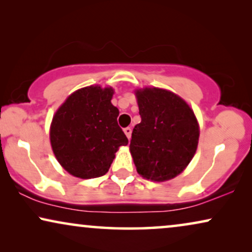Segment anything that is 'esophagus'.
Segmentation results:
<instances>
[{"instance_id":"esophagus-1","label":"esophagus","mask_w":252,"mask_h":252,"mask_svg":"<svg viewBox=\"0 0 252 252\" xmlns=\"http://www.w3.org/2000/svg\"><path fill=\"white\" fill-rule=\"evenodd\" d=\"M124 132H125L126 136L128 137V140H129L130 135H132V128H130V127H126V128H124Z\"/></svg>"}]
</instances>
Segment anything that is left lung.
<instances>
[{
	"label": "left lung",
	"mask_w": 252,
	"mask_h": 252,
	"mask_svg": "<svg viewBox=\"0 0 252 252\" xmlns=\"http://www.w3.org/2000/svg\"><path fill=\"white\" fill-rule=\"evenodd\" d=\"M141 123L129 150L137 173L153 181L173 179L190 163L199 129L192 110L173 93L159 88L136 92Z\"/></svg>",
	"instance_id": "obj_1"
}]
</instances>
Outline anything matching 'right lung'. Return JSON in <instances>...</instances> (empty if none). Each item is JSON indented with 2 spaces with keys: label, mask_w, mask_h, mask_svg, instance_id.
<instances>
[{
  "label": "right lung",
  "mask_w": 252,
  "mask_h": 252,
  "mask_svg": "<svg viewBox=\"0 0 252 252\" xmlns=\"http://www.w3.org/2000/svg\"><path fill=\"white\" fill-rule=\"evenodd\" d=\"M112 88H81L57 110L50 127V142L60 164L81 179L104 175L120 146L128 139L117 123Z\"/></svg>",
  "instance_id": "obj_1"
}]
</instances>
